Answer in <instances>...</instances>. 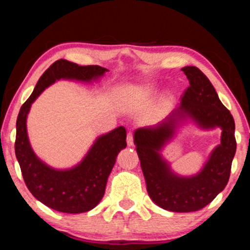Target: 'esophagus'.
Here are the masks:
<instances>
[{"instance_id":"obj_1","label":"esophagus","mask_w":250,"mask_h":250,"mask_svg":"<svg viewBox=\"0 0 250 250\" xmlns=\"http://www.w3.org/2000/svg\"><path fill=\"white\" fill-rule=\"evenodd\" d=\"M126 141H127V146H132L133 145H134V138H133L132 133H128L127 138H126Z\"/></svg>"}]
</instances>
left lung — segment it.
<instances>
[{"mask_svg":"<svg viewBox=\"0 0 250 250\" xmlns=\"http://www.w3.org/2000/svg\"><path fill=\"white\" fill-rule=\"evenodd\" d=\"M182 70L190 86L183 93L180 104L157 125L136 129L134 145L153 203L166 210L189 213L207 206L227 187L237 142L234 119L218 99L206 75L193 66ZM188 118L204 129L221 127V145L212 152L199 173L180 177L172 173L160 151L175 134L179 123Z\"/></svg>","mask_w":250,"mask_h":250,"instance_id":"8db88e82","label":"left lung"}]
</instances>
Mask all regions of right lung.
Returning <instances> with one entry per match:
<instances>
[{
  "label": "right lung",
  "instance_id": "obj_1",
  "mask_svg": "<svg viewBox=\"0 0 250 250\" xmlns=\"http://www.w3.org/2000/svg\"><path fill=\"white\" fill-rule=\"evenodd\" d=\"M105 71L108 69L100 66H78L64 59L57 60L40 77L17 118L15 150L23 181L37 200L61 213H85L100 203L117 155L126 148V129L119 126L99 136L83 160L73 168L56 169L34 153L27 135V115L37 97L54 82H92Z\"/></svg>",
  "mask_w": 250,
  "mask_h": 250
}]
</instances>
